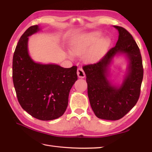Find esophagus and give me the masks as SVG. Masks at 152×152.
<instances>
[{
    "label": "esophagus",
    "mask_w": 152,
    "mask_h": 152,
    "mask_svg": "<svg viewBox=\"0 0 152 152\" xmlns=\"http://www.w3.org/2000/svg\"><path fill=\"white\" fill-rule=\"evenodd\" d=\"M77 74H78V76L80 78H83L86 76L84 71H83L82 68H78V70H77Z\"/></svg>",
    "instance_id": "1"
}]
</instances>
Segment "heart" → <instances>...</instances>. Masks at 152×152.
<instances>
[{
  "label": "heart",
  "mask_w": 152,
  "mask_h": 152,
  "mask_svg": "<svg viewBox=\"0 0 152 152\" xmlns=\"http://www.w3.org/2000/svg\"><path fill=\"white\" fill-rule=\"evenodd\" d=\"M101 33L93 32L82 38L72 47V52L77 56H82L87 53L88 59L91 62L99 59L107 47V40H99Z\"/></svg>",
  "instance_id": "obj_1"
}]
</instances>
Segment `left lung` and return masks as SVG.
I'll list each match as a JSON object with an SVG mask.
<instances>
[{
	"label": "left lung",
	"instance_id": "left-lung-1",
	"mask_svg": "<svg viewBox=\"0 0 152 152\" xmlns=\"http://www.w3.org/2000/svg\"><path fill=\"white\" fill-rule=\"evenodd\" d=\"M114 27L119 32L115 46L97 63L83 66L93 111L97 118L107 120L122 118L137 104L144 74L140 49L133 36L124 27ZM118 53L126 54L130 60L128 74L119 87L112 86L107 79L108 65Z\"/></svg>",
	"mask_w": 152,
	"mask_h": 152
}]
</instances>
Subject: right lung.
Returning <instances> with one entry per match:
<instances>
[{
    "label": "right lung",
    "instance_id": "obj_1",
    "mask_svg": "<svg viewBox=\"0 0 152 152\" xmlns=\"http://www.w3.org/2000/svg\"><path fill=\"white\" fill-rule=\"evenodd\" d=\"M39 30L33 25L21 37L13 56L12 78L22 108L35 118L48 121L65 112L70 89L78 79L77 66L66 69L34 62L28 53V37Z\"/></svg>",
    "mask_w": 152,
    "mask_h": 152
}]
</instances>
